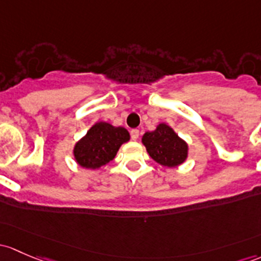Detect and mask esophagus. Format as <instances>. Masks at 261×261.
Instances as JSON below:
<instances>
[{
    "mask_svg": "<svg viewBox=\"0 0 261 261\" xmlns=\"http://www.w3.org/2000/svg\"><path fill=\"white\" fill-rule=\"evenodd\" d=\"M130 135H131V139H133V140H138L139 135H140L138 128H133V130L130 131Z\"/></svg>",
    "mask_w": 261,
    "mask_h": 261,
    "instance_id": "esophagus-1",
    "label": "esophagus"
}]
</instances>
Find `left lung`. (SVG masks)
I'll use <instances>...</instances> for the list:
<instances>
[{
	"mask_svg": "<svg viewBox=\"0 0 261 261\" xmlns=\"http://www.w3.org/2000/svg\"><path fill=\"white\" fill-rule=\"evenodd\" d=\"M142 142L146 146L150 158L164 166L180 165L188 156L186 142L165 123H160L155 131L145 134Z\"/></svg>",
	"mask_w": 261,
	"mask_h": 261,
	"instance_id": "obj_1",
	"label": "left lung"
}]
</instances>
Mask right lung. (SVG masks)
I'll use <instances>...</instances> for the list:
<instances>
[{"label": "right lung", "instance_id": "obj_1", "mask_svg": "<svg viewBox=\"0 0 261 261\" xmlns=\"http://www.w3.org/2000/svg\"><path fill=\"white\" fill-rule=\"evenodd\" d=\"M130 135L123 127H114L108 122H97L90 128L87 135L76 144V161L86 169H98L106 165L116 155Z\"/></svg>", "mask_w": 261, "mask_h": 261}]
</instances>
